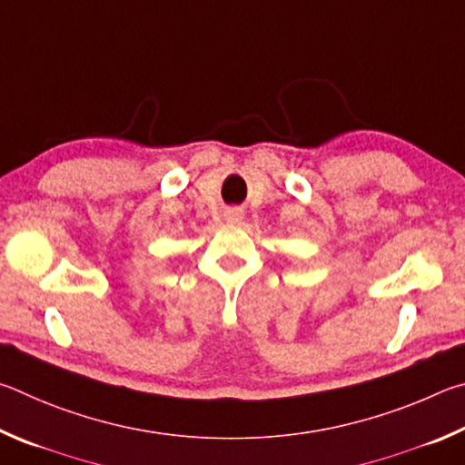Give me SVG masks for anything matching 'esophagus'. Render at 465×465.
Segmentation results:
<instances>
[{"instance_id":"esophagus-1","label":"esophagus","mask_w":465,"mask_h":465,"mask_svg":"<svg viewBox=\"0 0 465 465\" xmlns=\"http://www.w3.org/2000/svg\"><path fill=\"white\" fill-rule=\"evenodd\" d=\"M224 218L228 220V223H241V220H242V210H239V208L226 210L224 212Z\"/></svg>"}]
</instances>
